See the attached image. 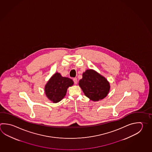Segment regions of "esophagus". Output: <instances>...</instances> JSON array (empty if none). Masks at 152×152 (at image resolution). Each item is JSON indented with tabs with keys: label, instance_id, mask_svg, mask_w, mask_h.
Masks as SVG:
<instances>
[{
	"label": "esophagus",
	"instance_id": "34e87169",
	"mask_svg": "<svg viewBox=\"0 0 152 152\" xmlns=\"http://www.w3.org/2000/svg\"><path fill=\"white\" fill-rule=\"evenodd\" d=\"M73 80H74V83L75 84H77V79L76 78H74L73 79Z\"/></svg>",
	"mask_w": 152,
	"mask_h": 152
}]
</instances>
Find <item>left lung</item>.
<instances>
[{
	"instance_id": "obj_1",
	"label": "left lung",
	"mask_w": 152,
	"mask_h": 152,
	"mask_svg": "<svg viewBox=\"0 0 152 152\" xmlns=\"http://www.w3.org/2000/svg\"><path fill=\"white\" fill-rule=\"evenodd\" d=\"M78 85L84 95L94 102L106 97L110 90V84L106 78L93 69H87L83 72Z\"/></svg>"
}]
</instances>
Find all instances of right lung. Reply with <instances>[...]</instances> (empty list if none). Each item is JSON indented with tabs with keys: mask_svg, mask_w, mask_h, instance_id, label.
I'll return each instance as SVG.
<instances>
[{
	"mask_svg": "<svg viewBox=\"0 0 152 152\" xmlns=\"http://www.w3.org/2000/svg\"><path fill=\"white\" fill-rule=\"evenodd\" d=\"M74 84V81L69 78L63 77L56 72L49 80L45 86L47 97L53 103H56L65 97L67 89Z\"/></svg>",
	"mask_w": 152,
	"mask_h": 152,
	"instance_id": "right-lung-1",
	"label": "right lung"
}]
</instances>
